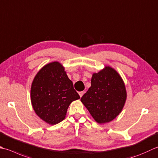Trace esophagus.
<instances>
[{"label":"esophagus","mask_w":158,"mask_h":158,"mask_svg":"<svg viewBox=\"0 0 158 158\" xmlns=\"http://www.w3.org/2000/svg\"><path fill=\"white\" fill-rule=\"evenodd\" d=\"M85 93V92L84 91H81V92H79V96H80V97H81L83 95V94Z\"/></svg>","instance_id":"1"}]
</instances>
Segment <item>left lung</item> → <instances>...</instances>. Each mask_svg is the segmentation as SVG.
<instances>
[{
    "mask_svg": "<svg viewBox=\"0 0 158 158\" xmlns=\"http://www.w3.org/2000/svg\"><path fill=\"white\" fill-rule=\"evenodd\" d=\"M127 98L125 83L116 71L106 66L94 73L91 86L81 101L98 123H106L121 112Z\"/></svg>",
    "mask_w": 158,
    "mask_h": 158,
    "instance_id": "obj_1",
    "label": "left lung"
}]
</instances>
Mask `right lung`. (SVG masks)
Returning a JSON list of instances; mask_svg holds the SVG:
<instances>
[{
    "label": "right lung",
    "instance_id": "right-lung-1",
    "mask_svg": "<svg viewBox=\"0 0 158 158\" xmlns=\"http://www.w3.org/2000/svg\"><path fill=\"white\" fill-rule=\"evenodd\" d=\"M79 98L80 97L74 89L72 81L58 61L49 63L41 69L31 88L34 111L50 125L62 121L70 104Z\"/></svg>",
    "mask_w": 158,
    "mask_h": 158
}]
</instances>
